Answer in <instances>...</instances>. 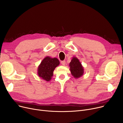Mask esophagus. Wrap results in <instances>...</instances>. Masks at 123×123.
Wrapping results in <instances>:
<instances>
[{"mask_svg": "<svg viewBox=\"0 0 123 123\" xmlns=\"http://www.w3.org/2000/svg\"><path fill=\"white\" fill-rule=\"evenodd\" d=\"M61 64H62V65H65V61H62V62H61Z\"/></svg>", "mask_w": 123, "mask_h": 123, "instance_id": "esophagus-1", "label": "esophagus"}]
</instances>
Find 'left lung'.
<instances>
[{"mask_svg":"<svg viewBox=\"0 0 123 123\" xmlns=\"http://www.w3.org/2000/svg\"><path fill=\"white\" fill-rule=\"evenodd\" d=\"M69 66L71 73L75 78H80L84 74V68L76 56L72 58Z\"/></svg>","mask_w":123,"mask_h":123,"instance_id":"8db88e82","label":"left lung"}]
</instances>
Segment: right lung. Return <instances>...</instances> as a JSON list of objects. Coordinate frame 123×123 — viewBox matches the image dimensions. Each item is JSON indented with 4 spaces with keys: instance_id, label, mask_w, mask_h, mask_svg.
<instances>
[{
    "instance_id": "add662e5",
    "label": "right lung",
    "mask_w": 123,
    "mask_h": 123,
    "mask_svg": "<svg viewBox=\"0 0 123 123\" xmlns=\"http://www.w3.org/2000/svg\"><path fill=\"white\" fill-rule=\"evenodd\" d=\"M59 64L60 61L57 58L46 56L38 67V75L46 81H50L53 76V72L55 68Z\"/></svg>"
}]
</instances>
